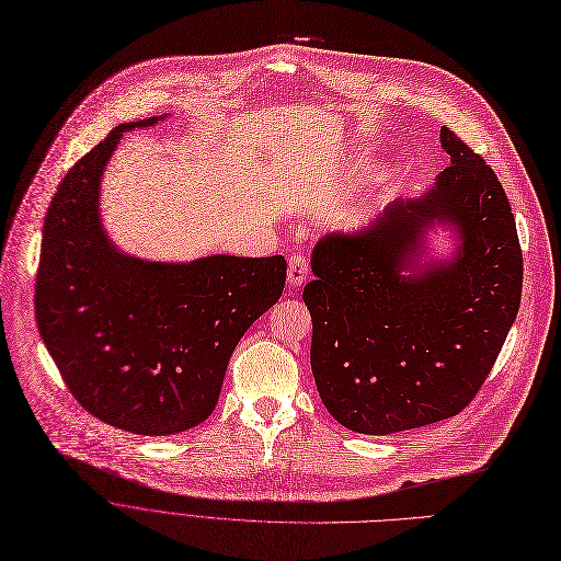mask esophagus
Returning a JSON list of instances; mask_svg holds the SVG:
<instances>
[{"label": "esophagus", "mask_w": 561, "mask_h": 561, "mask_svg": "<svg viewBox=\"0 0 561 561\" xmlns=\"http://www.w3.org/2000/svg\"><path fill=\"white\" fill-rule=\"evenodd\" d=\"M310 274V262L306 255L301 253H295L289 257V264H287V283L291 287H299Z\"/></svg>", "instance_id": "34e87169"}]
</instances>
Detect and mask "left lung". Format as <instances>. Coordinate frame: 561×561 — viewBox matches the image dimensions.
<instances>
[{"mask_svg": "<svg viewBox=\"0 0 561 561\" xmlns=\"http://www.w3.org/2000/svg\"><path fill=\"white\" fill-rule=\"evenodd\" d=\"M434 190L375 226L314 247L310 367L329 413L383 436L461 413L484 386L520 306L523 251L495 171L449 127ZM457 222L455 263L411 275L419 230ZM420 270V266H415Z\"/></svg>", "mask_w": 561, "mask_h": 561, "instance_id": "8db88e82", "label": "left lung"}]
</instances>
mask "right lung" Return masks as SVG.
<instances>
[{
	"mask_svg": "<svg viewBox=\"0 0 561 561\" xmlns=\"http://www.w3.org/2000/svg\"><path fill=\"white\" fill-rule=\"evenodd\" d=\"M114 127L66 173L51 198L36 272V322L84 411L139 436L201 424L219 402L228 360L283 295L287 262L211 255L190 264L116 253L98 217Z\"/></svg>",
	"mask_w": 561,
	"mask_h": 561,
	"instance_id": "obj_1",
	"label": "right lung"
}]
</instances>
